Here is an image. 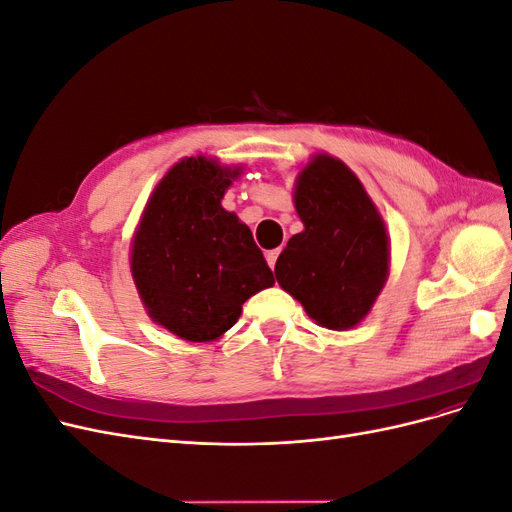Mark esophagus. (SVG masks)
Instances as JSON below:
<instances>
[{
    "mask_svg": "<svg viewBox=\"0 0 512 512\" xmlns=\"http://www.w3.org/2000/svg\"><path fill=\"white\" fill-rule=\"evenodd\" d=\"M280 247H277V250H271V252H267V262H269V267L273 269L275 267V262H277V256H280Z\"/></svg>",
    "mask_w": 512,
    "mask_h": 512,
    "instance_id": "esophagus-1",
    "label": "esophagus"
}]
</instances>
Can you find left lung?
Here are the masks:
<instances>
[{
	"instance_id": "left-lung-1",
	"label": "left lung",
	"mask_w": 512,
	"mask_h": 512,
	"mask_svg": "<svg viewBox=\"0 0 512 512\" xmlns=\"http://www.w3.org/2000/svg\"><path fill=\"white\" fill-rule=\"evenodd\" d=\"M303 230L275 262V280L307 316L331 331L359 324L389 277V232L363 183L318 153L294 183Z\"/></svg>"
}]
</instances>
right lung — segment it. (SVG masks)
I'll return each instance as SVG.
<instances>
[{
  "label": "right lung",
  "instance_id": "obj_1",
  "mask_svg": "<svg viewBox=\"0 0 512 512\" xmlns=\"http://www.w3.org/2000/svg\"><path fill=\"white\" fill-rule=\"evenodd\" d=\"M241 168L183 158L156 185L132 239L130 269L147 314L185 342H213L273 273L252 230L222 207Z\"/></svg>",
  "mask_w": 512,
  "mask_h": 512
}]
</instances>
